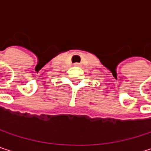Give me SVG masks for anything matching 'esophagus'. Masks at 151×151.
Segmentation results:
<instances>
[{"instance_id":"1","label":"esophagus","mask_w":151,"mask_h":151,"mask_svg":"<svg viewBox=\"0 0 151 151\" xmlns=\"http://www.w3.org/2000/svg\"><path fill=\"white\" fill-rule=\"evenodd\" d=\"M79 65V64H78V63H77V64H75V65Z\"/></svg>"}]
</instances>
